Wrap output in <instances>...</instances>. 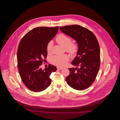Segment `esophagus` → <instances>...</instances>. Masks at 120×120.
Listing matches in <instances>:
<instances>
[{
  "label": "esophagus",
  "instance_id": "esophagus-1",
  "mask_svg": "<svg viewBox=\"0 0 120 120\" xmlns=\"http://www.w3.org/2000/svg\"><path fill=\"white\" fill-rule=\"evenodd\" d=\"M63 68H61V67H57V69L58 70H61L62 69H63Z\"/></svg>",
  "mask_w": 120,
  "mask_h": 120
}]
</instances>
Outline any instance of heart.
Here are the masks:
<instances>
[{"instance_id":"obj_1","label":"heart","mask_w":120,"mask_h":120,"mask_svg":"<svg viewBox=\"0 0 120 120\" xmlns=\"http://www.w3.org/2000/svg\"><path fill=\"white\" fill-rule=\"evenodd\" d=\"M57 43L65 47L66 51L71 55L75 56L78 50V45L75 43H71V38L66 34H60L56 38ZM53 47V42L50 41L47 45V51L50 53L51 52ZM69 58L67 54L60 56H54L52 57L51 63L52 64L58 67H63L67 65Z\"/></svg>"}]
</instances>
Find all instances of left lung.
<instances>
[{
	"instance_id": "1",
	"label": "left lung",
	"mask_w": 120,
	"mask_h": 120,
	"mask_svg": "<svg viewBox=\"0 0 120 120\" xmlns=\"http://www.w3.org/2000/svg\"><path fill=\"white\" fill-rule=\"evenodd\" d=\"M65 34L75 40L78 45L77 56L71 62L75 68H69L66 80L70 87L82 90L89 88L95 79L100 63V50L97 38L89 30L78 25L60 27Z\"/></svg>"
}]
</instances>
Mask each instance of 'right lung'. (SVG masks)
I'll use <instances>...</instances> for the list:
<instances>
[{
  "mask_svg": "<svg viewBox=\"0 0 120 120\" xmlns=\"http://www.w3.org/2000/svg\"><path fill=\"white\" fill-rule=\"evenodd\" d=\"M58 26L34 28L23 37L18 47L17 67L23 83L29 90H45L51 83L49 76L57 68L49 64L42 70L40 66L47 55L48 43L57 34Z\"/></svg>",
  "mask_w": 120,
  "mask_h": 120,
  "instance_id": "1",
  "label": "right lung"
}]
</instances>
